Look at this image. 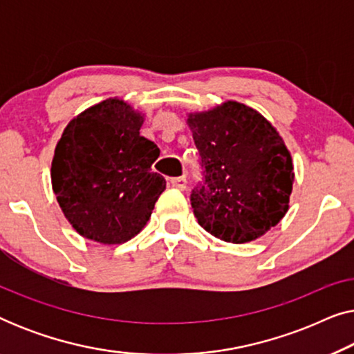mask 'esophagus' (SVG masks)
Instances as JSON below:
<instances>
[{
    "instance_id": "34e87169",
    "label": "esophagus",
    "mask_w": 354,
    "mask_h": 354,
    "mask_svg": "<svg viewBox=\"0 0 354 354\" xmlns=\"http://www.w3.org/2000/svg\"><path fill=\"white\" fill-rule=\"evenodd\" d=\"M171 183H172V187L178 188V190H185V188H187V178L185 177H174V178H171Z\"/></svg>"
}]
</instances>
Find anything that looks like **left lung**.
<instances>
[{
	"label": "left lung",
	"mask_w": 354,
	"mask_h": 354,
	"mask_svg": "<svg viewBox=\"0 0 354 354\" xmlns=\"http://www.w3.org/2000/svg\"><path fill=\"white\" fill-rule=\"evenodd\" d=\"M201 156L193 212L206 232L230 243L263 236L282 221L295 180L282 137L258 111L227 101L187 119Z\"/></svg>",
	"instance_id": "obj_1"
}]
</instances>
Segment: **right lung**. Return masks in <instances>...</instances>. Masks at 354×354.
Masks as SVG:
<instances>
[{"label":"right lung","instance_id":"add662e5","mask_svg":"<svg viewBox=\"0 0 354 354\" xmlns=\"http://www.w3.org/2000/svg\"><path fill=\"white\" fill-rule=\"evenodd\" d=\"M143 115L119 98L67 124L51 162V183L66 219L85 239L124 243L147 225L166 180L151 171L159 148L140 135Z\"/></svg>","mask_w":354,"mask_h":354}]
</instances>
